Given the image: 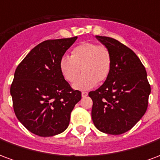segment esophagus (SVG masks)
Listing matches in <instances>:
<instances>
[{"instance_id": "1", "label": "esophagus", "mask_w": 160, "mask_h": 160, "mask_svg": "<svg viewBox=\"0 0 160 160\" xmlns=\"http://www.w3.org/2000/svg\"><path fill=\"white\" fill-rule=\"evenodd\" d=\"M87 95H88V92H81V96L83 98L87 97Z\"/></svg>"}]
</instances>
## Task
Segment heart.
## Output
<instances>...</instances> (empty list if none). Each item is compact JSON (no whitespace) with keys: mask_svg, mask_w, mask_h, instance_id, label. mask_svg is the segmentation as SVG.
I'll list each match as a JSON object with an SVG mask.
<instances>
[{"mask_svg":"<svg viewBox=\"0 0 160 160\" xmlns=\"http://www.w3.org/2000/svg\"><path fill=\"white\" fill-rule=\"evenodd\" d=\"M112 67V55L108 47L95 42H84L74 47L71 56H63L59 62L60 71L63 78L73 83L75 89L87 90L104 81L110 75Z\"/></svg>","mask_w":160,"mask_h":160,"instance_id":"1","label":"heart"}]
</instances>
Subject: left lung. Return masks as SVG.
Here are the masks:
<instances>
[{
    "label": "left lung",
    "instance_id": "8db88e82",
    "mask_svg": "<svg viewBox=\"0 0 160 160\" xmlns=\"http://www.w3.org/2000/svg\"><path fill=\"white\" fill-rule=\"evenodd\" d=\"M112 55L110 75L88 95L92 100V118L103 133L121 134L137 123L147 111L151 87L147 71L135 53L118 40L96 36Z\"/></svg>",
    "mask_w": 160,
    "mask_h": 160
}]
</instances>
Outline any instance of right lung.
I'll return each mask as SVG.
<instances>
[{
  "instance_id": "obj_1",
  "label": "right lung",
  "mask_w": 160,
  "mask_h": 160,
  "mask_svg": "<svg viewBox=\"0 0 160 160\" xmlns=\"http://www.w3.org/2000/svg\"><path fill=\"white\" fill-rule=\"evenodd\" d=\"M77 37L49 39L34 47L19 63L10 87L16 117L33 134L49 137L66 129L81 92L60 71V59Z\"/></svg>"
}]
</instances>
